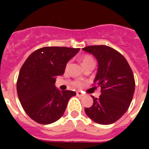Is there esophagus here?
Wrapping results in <instances>:
<instances>
[{"mask_svg":"<svg viewBox=\"0 0 149 149\" xmlns=\"http://www.w3.org/2000/svg\"><path fill=\"white\" fill-rule=\"evenodd\" d=\"M77 95L78 96V97H83V96H84V93H82V92H80V91H77Z\"/></svg>","mask_w":149,"mask_h":149,"instance_id":"esophagus-1","label":"esophagus"}]
</instances>
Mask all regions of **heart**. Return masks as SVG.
<instances>
[{"label":"heart","instance_id":"heart-1","mask_svg":"<svg viewBox=\"0 0 149 149\" xmlns=\"http://www.w3.org/2000/svg\"><path fill=\"white\" fill-rule=\"evenodd\" d=\"M90 62H93V58H92L91 56H89V55H85V56H83V58H82V64H83V65H84V64H86V63H90ZM70 65V62H68V63H66V65H65V69H66V70L69 68ZM73 84V86H77V87H80V86H82V85H83V84H82L80 81H75L73 82V84Z\"/></svg>","mask_w":149,"mask_h":149}]
</instances>
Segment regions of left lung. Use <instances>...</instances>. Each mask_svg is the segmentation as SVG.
<instances>
[{
	"label": "left lung",
	"mask_w": 149,
	"mask_h": 149,
	"mask_svg": "<svg viewBox=\"0 0 149 149\" xmlns=\"http://www.w3.org/2000/svg\"><path fill=\"white\" fill-rule=\"evenodd\" d=\"M97 60L95 86L101 88L99 97H94L85 113L100 125L113 124L125 113L132 100L135 89L134 74L126 58L113 48L91 45L83 49Z\"/></svg>",
	"instance_id": "1"
}]
</instances>
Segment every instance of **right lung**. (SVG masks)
<instances>
[{
    "label": "right lung",
    "mask_w": 149,
    "mask_h": 149,
    "mask_svg": "<svg viewBox=\"0 0 149 149\" xmlns=\"http://www.w3.org/2000/svg\"><path fill=\"white\" fill-rule=\"evenodd\" d=\"M79 51V48L43 47L33 52L20 70L17 92L26 113L41 125L58 120L65 112L75 91H59L55 86L57 76Z\"/></svg>",
    "instance_id": "right-lung-1"
}]
</instances>
